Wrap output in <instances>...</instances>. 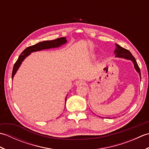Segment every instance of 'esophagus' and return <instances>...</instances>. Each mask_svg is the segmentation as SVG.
Wrapping results in <instances>:
<instances>
[{
  "mask_svg": "<svg viewBox=\"0 0 149 149\" xmlns=\"http://www.w3.org/2000/svg\"><path fill=\"white\" fill-rule=\"evenodd\" d=\"M84 84H85V81L83 80H79L76 82V83H75V85H76L77 86H82V85H84Z\"/></svg>",
  "mask_w": 149,
  "mask_h": 149,
  "instance_id": "obj_1",
  "label": "esophagus"
}]
</instances>
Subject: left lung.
<instances>
[{
  "mask_svg": "<svg viewBox=\"0 0 149 149\" xmlns=\"http://www.w3.org/2000/svg\"><path fill=\"white\" fill-rule=\"evenodd\" d=\"M116 49L114 51V53L115 54L116 58H124L126 59H129L131 60V61H132L134 64V66L136 70L139 75H140V78H141V72H140V69L139 68L138 63L136 61V59L134 58V57L132 55V54L128 50L125 49L124 48H123L121 46H120L118 44H116Z\"/></svg>",
  "mask_w": 149,
  "mask_h": 149,
  "instance_id": "1",
  "label": "left lung"
}]
</instances>
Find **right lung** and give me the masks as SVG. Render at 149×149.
I'll use <instances>...</instances> for the list:
<instances>
[{"label": "right lung", "instance_id": "right-lung-1", "mask_svg": "<svg viewBox=\"0 0 149 149\" xmlns=\"http://www.w3.org/2000/svg\"><path fill=\"white\" fill-rule=\"evenodd\" d=\"M67 42L65 37L59 38L54 40H50V41H44L42 42H39L38 43H36V45H34L32 46L28 47L27 48L25 49L23 52H22L21 54L19 56L17 61L15 63L13 68L12 72V79L13 78L16 72L18 70V68L20 67V65L22 64V62L24 61V59L29 56L31 52L39 51V50H42L44 49H48L51 48H56V47H59L61 46L63 44L66 43ZM66 101V97L65 99V103Z\"/></svg>", "mask_w": 149, "mask_h": 149}]
</instances>
